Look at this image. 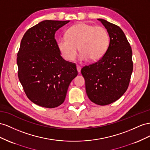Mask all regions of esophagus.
<instances>
[{"label":"esophagus","mask_w":150,"mask_h":150,"mask_svg":"<svg viewBox=\"0 0 150 150\" xmlns=\"http://www.w3.org/2000/svg\"><path fill=\"white\" fill-rule=\"evenodd\" d=\"M81 67L80 66H79V65H77L76 66V69H77V71H78V72L79 73H80V71H81Z\"/></svg>","instance_id":"obj_1"}]
</instances>
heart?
I'll list each match as a JSON object with an SVG mask.
<instances>
[{
	"mask_svg": "<svg viewBox=\"0 0 150 150\" xmlns=\"http://www.w3.org/2000/svg\"><path fill=\"white\" fill-rule=\"evenodd\" d=\"M110 38L107 29L86 23L76 24L68 29L65 36L57 40V47L62 57L67 61H72L80 53V59L91 62L100 59L109 46Z\"/></svg>",
	"mask_w": 150,
	"mask_h": 150,
	"instance_id": "b5f03b06",
	"label": "heart"
}]
</instances>
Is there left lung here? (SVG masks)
Masks as SVG:
<instances>
[{
  "label": "left lung",
  "mask_w": 150,
  "mask_h": 150,
  "mask_svg": "<svg viewBox=\"0 0 150 150\" xmlns=\"http://www.w3.org/2000/svg\"><path fill=\"white\" fill-rule=\"evenodd\" d=\"M98 20L109 33V48L101 59L83 67L81 73L89 99L97 105H105L118 100L127 91L133 63L131 47L122 30L106 20Z\"/></svg>",
  "instance_id": "8db88e82"
}]
</instances>
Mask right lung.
<instances>
[{
  "instance_id": "add662e5",
  "label": "right lung",
  "mask_w": 150,
  "mask_h": 150,
  "mask_svg": "<svg viewBox=\"0 0 150 150\" xmlns=\"http://www.w3.org/2000/svg\"><path fill=\"white\" fill-rule=\"evenodd\" d=\"M70 21L45 20L24 35L18 53V77L28 99L54 108L65 101L71 80L78 75L75 63L61 57L55 33Z\"/></svg>"
}]
</instances>
